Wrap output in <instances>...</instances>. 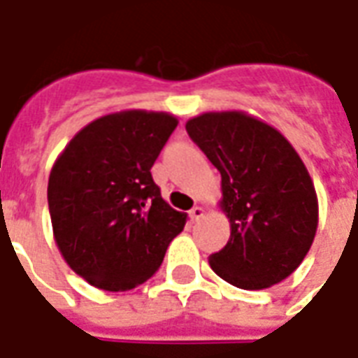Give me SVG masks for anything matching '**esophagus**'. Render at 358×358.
Returning a JSON list of instances; mask_svg holds the SVG:
<instances>
[{
	"label": "esophagus",
	"instance_id": "obj_1",
	"mask_svg": "<svg viewBox=\"0 0 358 358\" xmlns=\"http://www.w3.org/2000/svg\"><path fill=\"white\" fill-rule=\"evenodd\" d=\"M203 215H205V209H203V207H199V205H195L194 209L189 210V218H192V220H199Z\"/></svg>",
	"mask_w": 358,
	"mask_h": 358
}]
</instances>
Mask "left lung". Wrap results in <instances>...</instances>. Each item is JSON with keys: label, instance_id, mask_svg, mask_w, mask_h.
<instances>
[{"label": "left lung", "instance_id": "left-lung-1", "mask_svg": "<svg viewBox=\"0 0 358 358\" xmlns=\"http://www.w3.org/2000/svg\"><path fill=\"white\" fill-rule=\"evenodd\" d=\"M220 172L218 207L230 240L210 268L241 289H264L297 268L313 245L318 197L299 153L274 126L243 110H209L186 122Z\"/></svg>", "mask_w": 358, "mask_h": 358}]
</instances>
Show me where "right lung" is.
Segmentation results:
<instances>
[{"label": "right lung", "instance_id": "obj_1", "mask_svg": "<svg viewBox=\"0 0 358 358\" xmlns=\"http://www.w3.org/2000/svg\"><path fill=\"white\" fill-rule=\"evenodd\" d=\"M178 118L126 109L92 120L53 163L48 182L53 238L71 268L105 292L148 282L187 215L161 197L151 166Z\"/></svg>", "mask_w": 358, "mask_h": 358}]
</instances>
